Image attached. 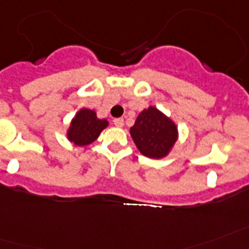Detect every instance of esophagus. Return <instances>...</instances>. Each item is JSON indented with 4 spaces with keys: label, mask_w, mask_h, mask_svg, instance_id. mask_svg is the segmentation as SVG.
Here are the masks:
<instances>
[{
    "label": "esophagus",
    "mask_w": 249,
    "mask_h": 249,
    "mask_svg": "<svg viewBox=\"0 0 249 249\" xmlns=\"http://www.w3.org/2000/svg\"><path fill=\"white\" fill-rule=\"evenodd\" d=\"M113 123H114L117 127H122L123 126V118H114V120H113Z\"/></svg>",
    "instance_id": "esophagus-1"
}]
</instances>
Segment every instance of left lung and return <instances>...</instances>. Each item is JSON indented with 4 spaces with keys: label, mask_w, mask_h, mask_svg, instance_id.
Returning a JSON list of instances; mask_svg holds the SVG:
<instances>
[{
    "label": "left lung",
    "mask_w": 249,
    "mask_h": 249,
    "mask_svg": "<svg viewBox=\"0 0 249 249\" xmlns=\"http://www.w3.org/2000/svg\"><path fill=\"white\" fill-rule=\"evenodd\" d=\"M129 133L141 154L153 159L165 157L178 136L176 124L154 107L140 113Z\"/></svg>",
    "instance_id": "left-lung-1"
}]
</instances>
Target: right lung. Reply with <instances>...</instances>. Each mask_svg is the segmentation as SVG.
<instances>
[{
	"instance_id": "right-lung-1",
	"label": "right lung",
	"mask_w": 249,
	"mask_h": 249,
	"mask_svg": "<svg viewBox=\"0 0 249 249\" xmlns=\"http://www.w3.org/2000/svg\"><path fill=\"white\" fill-rule=\"evenodd\" d=\"M107 124L108 122L106 120H99L94 110L81 109L73 118L67 136L75 145L85 146L98 139Z\"/></svg>"
}]
</instances>
